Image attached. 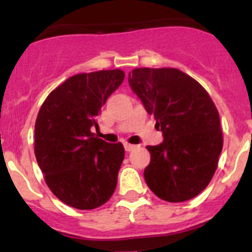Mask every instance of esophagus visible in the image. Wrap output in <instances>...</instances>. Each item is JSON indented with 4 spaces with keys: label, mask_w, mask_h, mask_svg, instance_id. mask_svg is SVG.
Wrapping results in <instances>:
<instances>
[{
    "label": "esophagus",
    "mask_w": 252,
    "mask_h": 252,
    "mask_svg": "<svg viewBox=\"0 0 252 252\" xmlns=\"http://www.w3.org/2000/svg\"><path fill=\"white\" fill-rule=\"evenodd\" d=\"M124 146L126 151H132L133 149H136V145H132V144H128V142H125Z\"/></svg>",
    "instance_id": "34e87169"
}]
</instances>
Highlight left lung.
I'll list each match as a JSON object with an SVG mask.
<instances>
[{
	"label": "left lung",
	"mask_w": 252,
	"mask_h": 252,
	"mask_svg": "<svg viewBox=\"0 0 252 252\" xmlns=\"http://www.w3.org/2000/svg\"><path fill=\"white\" fill-rule=\"evenodd\" d=\"M128 83L164 135L160 145L148 146L146 184L166 202L192 199L215 175L223 146L212 98L194 78L175 68H136L128 73Z\"/></svg>",
	"instance_id": "1"
}]
</instances>
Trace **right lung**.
<instances>
[{"mask_svg":"<svg viewBox=\"0 0 252 252\" xmlns=\"http://www.w3.org/2000/svg\"><path fill=\"white\" fill-rule=\"evenodd\" d=\"M125 79L121 69L81 73L51 91L35 122V157L46 186L63 203L94 209L115 192L125 158L121 142L91 131L107 98Z\"/></svg>","mask_w":252,"mask_h":252,"instance_id":"obj_1","label":"right lung"}]
</instances>
